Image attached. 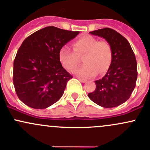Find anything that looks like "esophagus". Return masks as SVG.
Listing matches in <instances>:
<instances>
[{
    "instance_id": "34e87169",
    "label": "esophagus",
    "mask_w": 150,
    "mask_h": 150,
    "mask_svg": "<svg viewBox=\"0 0 150 150\" xmlns=\"http://www.w3.org/2000/svg\"><path fill=\"white\" fill-rule=\"evenodd\" d=\"M79 80L80 81L82 82V83H86V80L83 79H81V78H79Z\"/></svg>"
}]
</instances>
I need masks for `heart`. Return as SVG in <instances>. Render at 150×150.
<instances>
[{"instance_id":"heart-1","label":"heart","mask_w":150,"mask_h":150,"mask_svg":"<svg viewBox=\"0 0 150 150\" xmlns=\"http://www.w3.org/2000/svg\"><path fill=\"white\" fill-rule=\"evenodd\" d=\"M73 51L69 46L62 48L59 57L66 69L73 71L78 67L80 58L83 57L84 65L77 69L75 74L83 78H91L101 74L109 69L112 62V49L109 43L104 41H99L91 36L80 38L73 43Z\"/></svg>"}]
</instances>
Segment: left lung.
<instances>
[{
    "instance_id": "8db88e82",
    "label": "left lung",
    "mask_w": 150,
    "mask_h": 150,
    "mask_svg": "<svg viewBox=\"0 0 150 150\" xmlns=\"http://www.w3.org/2000/svg\"><path fill=\"white\" fill-rule=\"evenodd\" d=\"M104 38L112 49V62L106 74L95 81L96 89L88 94L91 101L104 108H112L125 103L136 86L137 65L128 41L112 28L89 32Z\"/></svg>"
}]
</instances>
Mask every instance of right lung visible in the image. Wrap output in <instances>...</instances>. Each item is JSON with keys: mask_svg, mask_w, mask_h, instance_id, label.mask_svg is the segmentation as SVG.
<instances>
[{"mask_svg": "<svg viewBox=\"0 0 150 150\" xmlns=\"http://www.w3.org/2000/svg\"><path fill=\"white\" fill-rule=\"evenodd\" d=\"M79 33L48 26L24 40L13 62V85L22 102L42 109L61 99L72 76L62 67L59 52Z\"/></svg>", "mask_w": 150, "mask_h": 150, "instance_id": "add662e5", "label": "right lung"}]
</instances>
